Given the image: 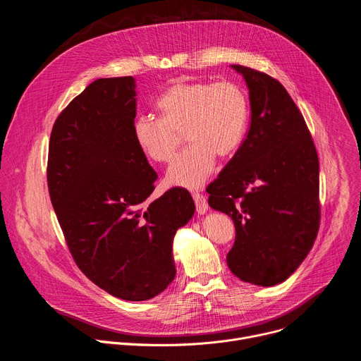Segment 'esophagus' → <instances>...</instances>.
I'll list each match as a JSON object with an SVG mask.
<instances>
[{"label": "esophagus", "mask_w": 361, "mask_h": 361, "mask_svg": "<svg viewBox=\"0 0 361 361\" xmlns=\"http://www.w3.org/2000/svg\"><path fill=\"white\" fill-rule=\"evenodd\" d=\"M192 198H194V202H195V207H197L198 214L207 213L209 202H207V200H205V197L197 191V192H192Z\"/></svg>", "instance_id": "34e87169"}]
</instances>
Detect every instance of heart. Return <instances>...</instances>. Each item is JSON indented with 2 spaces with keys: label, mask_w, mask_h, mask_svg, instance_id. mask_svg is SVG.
Here are the masks:
<instances>
[{
  "label": "heart",
  "mask_w": 361,
  "mask_h": 361,
  "mask_svg": "<svg viewBox=\"0 0 361 361\" xmlns=\"http://www.w3.org/2000/svg\"><path fill=\"white\" fill-rule=\"evenodd\" d=\"M161 118L138 117L133 126L138 148L152 161L170 163L184 130L191 142L171 164L167 181L198 188L214 170L217 156L240 148L248 121V99L234 82L178 81L157 99Z\"/></svg>",
  "instance_id": "b5f03b06"
}]
</instances>
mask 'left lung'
Segmentation results:
<instances>
[{
  "instance_id": "8db88e82",
  "label": "left lung",
  "mask_w": 361,
  "mask_h": 361,
  "mask_svg": "<svg viewBox=\"0 0 361 361\" xmlns=\"http://www.w3.org/2000/svg\"><path fill=\"white\" fill-rule=\"evenodd\" d=\"M248 87L247 137L207 187L210 207L233 219L227 254L234 276L270 287L310 252L320 227L319 156L295 102L271 75L233 66Z\"/></svg>"
}]
</instances>
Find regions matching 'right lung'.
Instances as JSON below:
<instances>
[{"label": "right lung", "instance_id": "right-lung-1", "mask_svg": "<svg viewBox=\"0 0 361 361\" xmlns=\"http://www.w3.org/2000/svg\"><path fill=\"white\" fill-rule=\"evenodd\" d=\"M133 77L99 78L57 117L47 183L78 269L128 301L164 291L176 277L173 238L194 214L185 188L148 200L157 173L138 148Z\"/></svg>", "mask_w": 361, "mask_h": 361}]
</instances>
